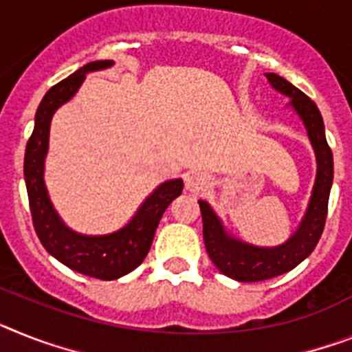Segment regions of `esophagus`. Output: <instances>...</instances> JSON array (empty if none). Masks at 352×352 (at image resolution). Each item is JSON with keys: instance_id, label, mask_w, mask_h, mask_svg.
I'll return each mask as SVG.
<instances>
[{"instance_id": "esophagus-1", "label": "esophagus", "mask_w": 352, "mask_h": 352, "mask_svg": "<svg viewBox=\"0 0 352 352\" xmlns=\"http://www.w3.org/2000/svg\"><path fill=\"white\" fill-rule=\"evenodd\" d=\"M209 186V177L202 171H190L186 175V188L191 191V193H202L206 188Z\"/></svg>"}]
</instances>
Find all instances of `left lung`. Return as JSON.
Instances as JSON below:
<instances>
[{
    "instance_id": "obj_1",
    "label": "left lung",
    "mask_w": 352,
    "mask_h": 352,
    "mask_svg": "<svg viewBox=\"0 0 352 352\" xmlns=\"http://www.w3.org/2000/svg\"><path fill=\"white\" fill-rule=\"evenodd\" d=\"M267 76L277 91L290 96L292 105L302 118L313 148L317 153L318 170L309 208L299 231L285 245H279L276 249H259V247H252V245L236 241L234 238H229L221 229L217 214L209 208V204L199 200L200 212H202L204 243H206L209 258L221 274L241 283L265 281V279L281 276L308 258L313 249L317 247L324 226H326L327 202H329L333 182V153L326 141L324 121H322L318 107L311 98H308L302 91L285 80L283 76L276 73H268Z\"/></svg>"
}]
</instances>
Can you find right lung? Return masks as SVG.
I'll use <instances>...</instances> for the list:
<instances>
[{"label":"right lung","mask_w":352,"mask_h":352,"mask_svg":"<svg viewBox=\"0 0 352 352\" xmlns=\"http://www.w3.org/2000/svg\"><path fill=\"white\" fill-rule=\"evenodd\" d=\"M111 64V60L89 62L44 94L25 152V181L32 221L43 247L71 270L103 281L118 279L140 267L148 254L162 212L182 191L181 179L164 182L144 200L129 226L107 236H82L69 231L52 208L43 181V170L53 112L76 93L85 73L103 69Z\"/></svg>","instance_id":"right-lung-1"}]
</instances>
